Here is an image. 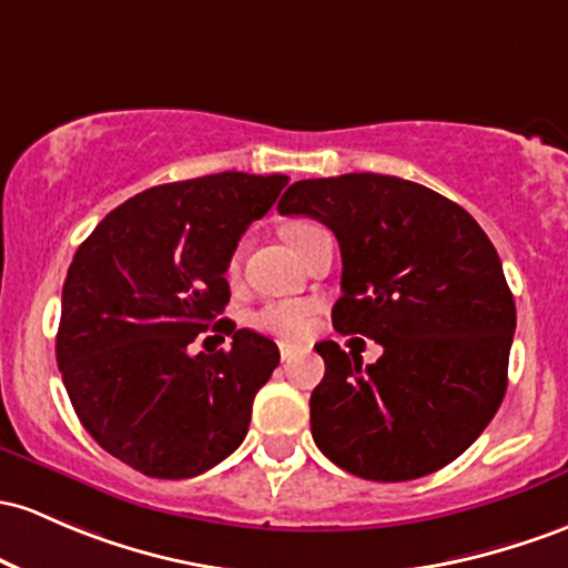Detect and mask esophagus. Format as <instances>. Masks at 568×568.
Masks as SVG:
<instances>
[{
	"label": "esophagus",
	"mask_w": 568,
	"mask_h": 568,
	"mask_svg": "<svg viewBox=\"0 0 568 568\" xmlns=\"http://www.w3.org/2000/svg\"><path fill=\"white\" fill-rule=\"evenodd\" d=\"M296 355H298L296 345H288V342H283V345H280V358H283L285 364H288V361H294Z\"/></svg>",
	"instance_id": "34e87169"
}]
</instances>
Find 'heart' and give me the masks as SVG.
Segmentation results:
<instances>
[{"instance_id": "1", "label": "heart", "mask_w": 568, "mask_h": 568, "mask_svg": "<svg viewBox=\"0 0 568 568\" xmlns=\"http://www.w3.org/2000/svg\"><path fill=\"white\" fill-rule=\"evenodd\" d=\"M315 229L321 226L307 221H294L283 229V236L285 242L294 247V253H298V247L304 245V240H307ZM236 266H240V253H234L232 258H229V274H234ZM251 321L255 328H261V332L280 336V339L296 342L304 339V336L310 334V328H313L315 304L296 302V298H274V302H266L264 307L255 310Z\"/></svg>"}]
</instances>
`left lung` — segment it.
<instances>
[{
  "label": "left lung",
  "mask_w": 568,
  "mask_h": 568,
  "mask_svg": "<svg viewBox=\"0 0 568 568\" xmlns=\"http://www.w3.org/2000/svg\"><path fill=\"white\" fill-rule=\"evenodd\" d=\"M280 215L332 229L342 253L339 334L383 345L375 364L317 342L313 439L355 477L402 483L456 460L507 390L515 298L479 223L426 185L353 172L298 180Z\"/></svg>",
  "instance_id": "left-lung-1"
}]
</instances>
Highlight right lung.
Instances as JSON below:
<instances>
[{"label": "right lung", "mask_w": 568, "mask_h": 568, "mask_svg": "<svg viewBox=\"0 0 568 568\" xmlns=\"http://www.w3.org/2000/svg\"><path fill=\"white\" fill-rule=\"evenodd\" d=\"M285 185V174L247 172L155 185L112 210L74 253L55 334L61 379L85 432L142 475L196 477L245 439L280 351L221 317L226 270ZM210 325L232 333L233 347L191 356Z\"/></svg>", "instance_id": "right-lung-1"}]
</instances>
